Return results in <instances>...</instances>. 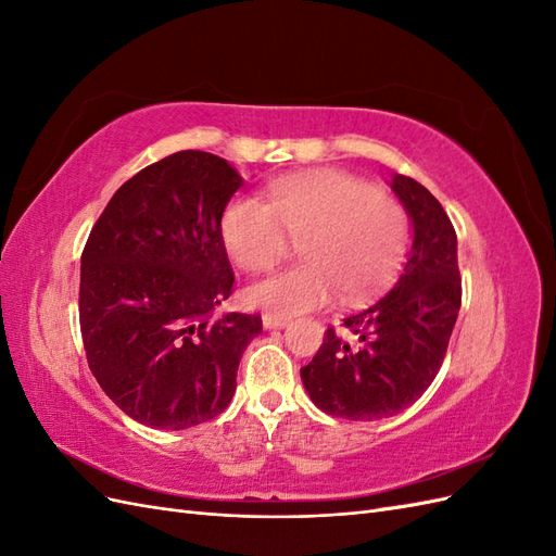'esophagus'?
<instances>
[{"instance_id":"obj_1","label":"esophagus","mask_w":556,"mask_h":556,"mask_svg":"<svg viewBox=\"0 0 556 556\" xmlns=\"http://www.w3.org/2000/svg\"><path fill=\"white\" fill-rule=\"evenodd\" d=\"M262 325H264V329H282V327L290 325V317L274 315V313H264V315H262Z\"/></svg>"}]
</instances>
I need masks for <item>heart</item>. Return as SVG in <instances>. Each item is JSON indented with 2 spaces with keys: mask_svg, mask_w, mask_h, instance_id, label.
Masks as SVG:
<instances>
[{
  "mask_svg": "<svg viewBox=\"0 0 556 556\" xmlns=\"http://www.w3.org/2000/svg\"><path fill=\"white\" fill-rule=\"evenodd\" d=\"M229 257L245 271L271 268L288 237L301 241L304 264L252 282V308L290 317L331 304L371 296L390 282L408 248V217L396 199L357 176L319 169L276 180L268 204L233 197L220 220Z\"/></svg>",
  "mask_w": 556,
  "mask_h": 556,
  "instance_id": "obj_1",
  "label": "heart"
}]
</instances>
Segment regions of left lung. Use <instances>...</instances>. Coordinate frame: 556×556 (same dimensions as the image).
<instances>
[{
  "label": "left lung",
  "instance_id": "8db88e82",
  "mask_svg": "<svg viewBox=\"0 0 556 556\" xmlns=\"http://www.w3.org/2000/svg\"><path fill=\"white\" fill-rule=\"evenodd\" d=\"M392 190L413 223V245L392 290L327 329L301 368L311 401L327 415L374 422L408 408L445 359L462 306L457 233L425 185L394 174Z\"/></svg>",
  "mask_w": 556,
  "mask_h": 556
}]
</instances>
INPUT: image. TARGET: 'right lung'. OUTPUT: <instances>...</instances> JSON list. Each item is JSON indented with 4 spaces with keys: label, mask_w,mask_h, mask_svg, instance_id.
<instances>
[{
    "label": "right lung",
    "mask_w": 556,
    "mask_h": 556,
    "mask_svg": "<svg viewBox=\"0 0 556 556\" xmlns=\"http://www.w3.org/2000/svg\"><path fill=\"white\" fill-rule=\"evenodd\" d=\"M241 185L227 160L180 150L121 185L83 250L90 371L146 427L178 431L220 415L262 331L260 315L215 317L233 288L220 220Z\"/></svg>",
    "instance_id": "1"
}]
</instances>
